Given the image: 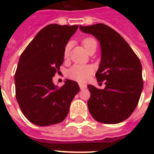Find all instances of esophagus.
Returning a JSON list of instances; mask_svg holds the SVG:
<instances>
[{
    "mask_svg": "<svg viewBox=\"0 0 154 154\" xmlns=\"http://www.w3.org/2000/svg\"><path fill=\"white\" fill-rule=\"evenodd\" d=\"M79 86H80V89H86V88H87L86 85L82 84V83H80Z\"/></svg>",
    "mask_w": 154,
    "mask_h": 154,
    "instance_id": "esophagus-1",
    "label": "esophagus"
}]
</instances>
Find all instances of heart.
Wrapping results in <instances>:
<instances>
[{
	"instance_id": "1",
	"label": "heart",
	"mask_w": 154,
	"mask_h": 154,
	"mask_svg": "<svg viewBox=\"0 0 154 154\" xmlns=\"http://www.w3.org/2000/svg\"><path fill=\"white\" fill-rule=\"evenodd\" d=\"M82 44L85 46V49L89 48L91 45L97 44L96 40L92 37H86L82 41ZM70 50V44H67L65 45L64 49V53H63V57L65 59H67L69 55ZM94 69L91 65H72V67L69 68L67 71V76L69 78L76 81V82H85L86 81L90 75L93 73Z\"/></svg>"
}]
</instances>
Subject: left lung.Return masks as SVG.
I'll return each mask as SVG.
<instances>
[{
    "label": "left lung",
    "instance_id": "1",
    "mask_svg": "<svg viewBox=\"0 0 154 154\" xmlns=\"http://www.w3.org/2000/svg\"><path fill=\"white\" fill-rule=\"evenodd\" d=\"M83 32L96 37L101 44V60L96 73L105 81L104 89L88 85V108L92 117L104 124H117L127 119L138 104L143 89L141 61L125 40L104 24L80 26Z\"/></svg>",
    "mask_w": 154,
    "mask_h": 154
}]
</instances>
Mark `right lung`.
Masks as SVG:
<instances>
[{"label": "right lung", "instance_id": "add662e5", "mask_svg": "<svg viewBox=\"0 0 154 154\" xmlns=\"http://www.w3.org/2000/svg\"><path fill=\"white\" fill-rule=\"evenodd\" d=\"M78 25L52 24L43 28L20 55L15 73L16 98L29 122L48 126L65 120L79 92L77 82L66 79L61 87L53 77L60 72L64 49Z\"/></svg>", "mask_w": 154, "mask_h": 154}]
</instances>
